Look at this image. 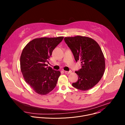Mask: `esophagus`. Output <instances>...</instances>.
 <instances>
[{
    "instance_id": "34e87169",
    "label": "esophagus",
    "mask_w": 125,
    "mask_h": 125,
    "mask_svg": "<svg viewBox=\"0 0 125 125\" xmlns=\"http://www.w3.org/2000/svg\"><path fill=\"white\" fill-rule=\"evenodd\" d=\"M65 74H70V73H72V71H65Z\"/></svg>"
}]
</instances>
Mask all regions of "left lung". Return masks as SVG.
Segmentation results:
<instances>
[{
  "label": "left lung",
  "mask_w": 125,
  "mask_h": 125,
  "mask_svg": "<svg viewBox=\"0 0 125 125\" xmlns=\"http://www.w3.org/2000/svg\"><path fill=\"white\" fill-rule=\"evenodd\" d=\"M64 40L76 61L81 62V69L75 72L78 80L73 86L83 91L90 90L100 81L105 71V58L100 46L94 39L81 35L65 37Z\"/></svg>",
  "instance_id": "8db88e82"
}]
</instances>
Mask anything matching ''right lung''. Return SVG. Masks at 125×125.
<instances>
[{
  "label": "right lung",
  "mask_w": 125,
  "mask_h": 125,
  "mask_svg": "<svg viewBox=\"0 0 125 125\" xmlns=\"http://www.w3.org/2000/svg\"><path fill=\"white\" fill-rule=\"evenodd\" d=\"M63 37L41 38L30 42L23 48L20 57V68L25 82L39 94L46 95L56 85L61 75L46 62Z\"/></svg>",
  "instance_id": "1"
}]
</instances>
